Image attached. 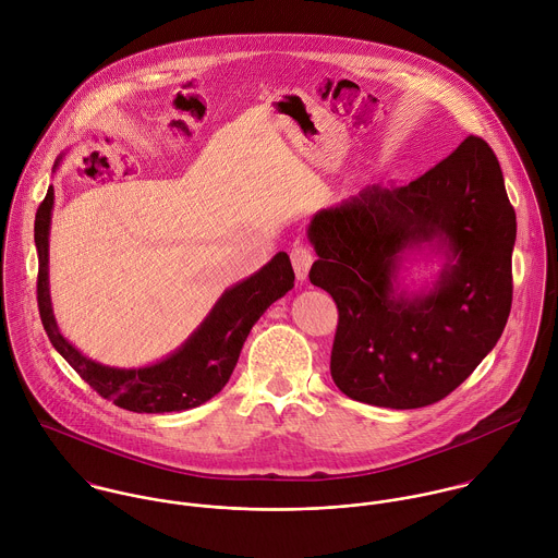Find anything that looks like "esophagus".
<instances>
[{
	"mask_svg": "<svg viewBox=\"0 0 558 558\" xmlns=\"http://www.w3.org/2000/svg\"><path fill=\"white\" fill-rule=\"evenodd\" d=\"M313 260H315V256L308 245H295L291 250V263H293V269H295V276L300 282L308 278V269H311Z\"/></svg>",
	"mask_w": 558,
	"mask_h": 558,
	"instance_id": "1",
	"label": "esophagus"
}]
</instances>
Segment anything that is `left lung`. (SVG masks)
<instances>
[{
	"instance_id": "1",
	"label": "left lung",
	"mask_w": 558,
	"mask_h": 558,
	"mask_svg": "<svg viewBox=\"0 0 558 558\" xmlns=\"http://www.w3.org/2000/svg\"><path fill=\"white\" fill-rule=\"evenodd\" d=\"M518 223L500 162L481 136L404 186H367L319 210L311 282L339 308L335 385L352 400L422 409L450 396L496 348L513 302ZM437 240L449 260L436 287L392 284L401 254Z\"/></svg>"
}]
</instances>
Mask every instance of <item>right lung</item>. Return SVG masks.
I'll use <instances>...</instances> for the list:
<instances>
[{"mask_svg":"<svg viewBox=\"0 0 558 558\" xmlns=\"http://www.w3.org/2000/svg\"><path fill=\"white\" fill-rule=\"evenodd\" d=\"M58 167V160H56ZM53 186L47 189L34 219L38 252L36 300L43 328L56 352L101 398L132 413H173L195 409L217 396L232 376L241 348L260 315L293 289V267L287 252H278L263 269L223 291L199 328L160 363L119 369L95 363L77 352L58 330L49 298V221Z\"/></svg>","mask_w":558,"mask_h":558,"instance_id":"1","label":"right lung"}]
</instances>
